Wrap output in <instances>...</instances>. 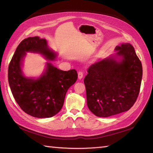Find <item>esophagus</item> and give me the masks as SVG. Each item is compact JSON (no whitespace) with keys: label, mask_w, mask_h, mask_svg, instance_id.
<instances>
[{"label":"esophagus","mask_w":153,"mask_h":153,"mask_svg":"<svg viewBox=\"0 0 153 153\" xmlns=\"http://www.w3.org/2000/svg\"><path fill=\"white\" fill-rule=\"evenodd\" d=\"M83 73L82 72V71H79L78 72V78L79 79H81L82 78H83Z\"/></svg>","instance_id":"1"}]
</instances>
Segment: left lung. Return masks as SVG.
<instances>
[{"instance_id": "obj_1", "label": "left lung", "mask_w": 153, "mask_h": 153, "mask_svg": "<svg viewBox=\"0 0 153 153\" xmlns=\"http://www.w3.org/2000/svg\"><path fill=\"white\" fill-rule=\"evenodd\" d=\"M120 61L110 56L97 62L87 70L84 78L89 109L99 117H108L128 111L140 91L143 68L134 47L117 46Z\"/></svg>"}]
</instances>
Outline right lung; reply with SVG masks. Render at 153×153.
<instances>
[{
    "mask_svg": "<svg viewBox=\"0 0 153 153\" xmlns=\"http://www.w3.org/2000/svg\"><path fill=\"white\" fill-rule=\"evenodd\" d=\"M25 52L41 53L48 60H54L56 54L49 49L45 39L28 37L19 44L8 71L13 97L23 111L35 118H51L62 108L68 89L77 79V71H62L47 62V69L40 77L27 78L21 69Z\"/></svg>",
    "mask_w": 153,
    "mask_h": 153,
    "instance_id": "add662e5",
    "label": "right lung"
}]
</instances>
